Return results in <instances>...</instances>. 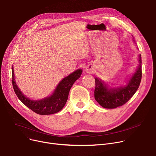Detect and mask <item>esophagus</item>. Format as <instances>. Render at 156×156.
Masks as SVG:
<instances>
[{
  "label": "esophagus",
  "instance_id": "obj_1",
  "mask_svg": "<svg viewBox=\"0 0 156 156\" xmlns=\"http://www.w3.org/2000/svg\"><path fill=\"white\" fill-rule=\"evenodd\" d=\"M93 68H87V71L88 72V73H92L93 72Z\"/></svg>",
  "mask_w": 156,
  "mask_h": 156
}]
</instances>
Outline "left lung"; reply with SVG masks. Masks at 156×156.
<instances>
[{
    "mask_svg": "<svg viewBox=\"0 0 156 156\" xmlns=\"http://www.w3.org/2000/svg\"><path fill=\"white\" fill-rule=\"evenodd\" d=\"M135 42V40H133ZM139 64L135 73L126 86L108 89L100 79L95 78V88L94 97L102 107L114 109L125 104L138 90L142 80V57L139 55Z\"/></svg>",
    "mask_w": 156,
    "mask_h": 156,
    "instance_id": "obj_1",
    "label": "left lung"
}]
</instances>
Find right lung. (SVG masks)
I'll return each instance as SVG.
<instances>
[{
    "mask_svg": "<svg viewBox=\"0 0 156 156\" xmlns=\"http://www.w3.org/2000/svg\"><path fill=\"white\" fill-rule=\"evenodd\" d=\"M81 73L82 70L78 69L70 74L69 76L62 80L51 97L40 101L30 100L22 94L14 81L13 69L12 71V84L14 92L18 99L29 109L40 115H48L58 112L64 108L67 102L72 85L80 77Z\"/></svg>",
    "mask_w": 156,
    "mask_h": 156,
    "instance_id": "add662e5",
    "label": "right lung"
}]
</instances>
